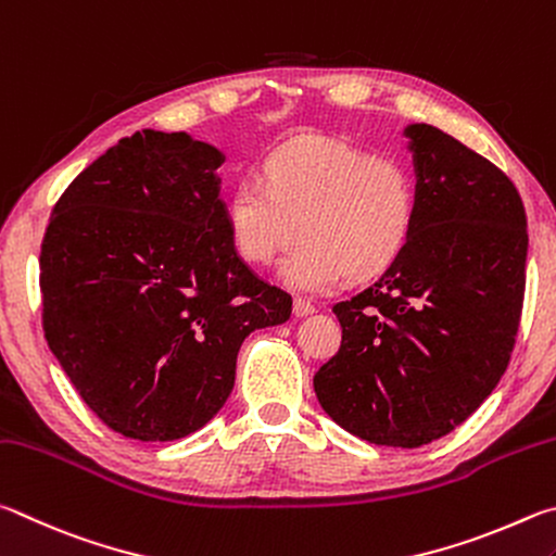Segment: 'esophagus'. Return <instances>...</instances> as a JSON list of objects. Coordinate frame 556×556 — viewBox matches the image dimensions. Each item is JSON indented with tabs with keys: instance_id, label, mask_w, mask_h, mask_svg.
<instances>
[{
	"instance_id": "obj_1",
	"label": "esophagus",
	"mask_w": 556,
	"mask_h": 556,
	"mask_svg": "<svg viewBox=\"0 0 556 556\" xmlns=\"http://www.w3.org/2000/svg\"><path fill=\"white\" fill-rule=\"evenodd\" d=\"M315 305L309 303V300H305V298H295L293 300V315L295 317H307V315H315Z\"/></svg>"
}]
</instances>
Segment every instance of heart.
Segmentation results:
<instances>
[{
  "instance_id": "1",
  "label": "heart",
  "mask_w": 556,
  "mask_h": 556,
  "mask_svg": "<svg viewBox=\"0 0 556 556\" xmlns=\"http://www.w3.org/2000/svg\"><path fill=\"white\" fill-rule=\"evenodd\" d=\"M229 239L249 263H268L300 233L278 276L295 290H327L344 276L368 280L403 256L417 219L407 165L337 139L270 151L258 180L243 178L224 202Z\"/></svg>"
}]
</instances>
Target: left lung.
<instances>
[{
  "mask_svg": "<svg viewBox=\"0 0 556 556\" xmlns=\"http://www.w3.org/2000/svg\"><path fill=\"white\" fill-rule=\"evenodd\" d=\"M417 178L410 243L332 309L342 346L315 374L332 420L381 446L430 444L479 410L520 327L528 217L508 175L430 124L405 126Z\"/></svg>",
  "mask_w": 556,
  "mask_h": 556,
  "instance_id": "1",
  "label": "left lung"
}]
</instances>
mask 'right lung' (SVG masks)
Listing matches in <instances>:
<instances>
[{
    "mask_svg": "<svg viewBox=\"0 0 556 556\" xmlns=\"http://www.w3.org/2000/svg\"><path fill=\"white\" fill-rule=\"evenodd\" d=\"M222 163L185 131H136L67 185L46 229L48 346L87 407L129 440L207 425L243 339L293 309L233 249Z\"/></svg>",
    "mask_w": 556,
    "mask_h": 556,
    "instance_id": "obj_1",
    "label": "right lung"
}]
</instances>
